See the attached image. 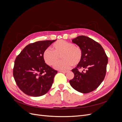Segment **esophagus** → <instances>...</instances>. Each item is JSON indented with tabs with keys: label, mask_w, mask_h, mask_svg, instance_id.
Returning <instances> with one entry per match:
<instances>
[{
	"label": "esophagus",
	"mask_w": 122,
	"mask_h": 122,
	"mask_svg": "<svg viewBox=\"0 0 122 122\" xmlns=\"http://www.w3.org/2000/svg\"><path fill=\"white\" fill-rule=\"evenodd\" d=\"M59 72H61V73H66L68 72V71H62V70H60V71H59Z\"/></svg>",
	"instance_id": "1"
}]
</instances>
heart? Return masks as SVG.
<instances>
[{
  "mask_svg": "<svg viewBox=\"0 0 122 122\" xmlns=\"http://www.w3.org/2000/svg\"><path fill=\"white\" fill-rule=\"evenodd\" d=\"M62 55L64 60L57 61ZM43 57L46 63L49 66L54 65L56 69L65 70L69 69L73 65L76 66L81 61L82 51L78 46L64 40H58L52 45V50L47 49L43 53Z\"/></svg>",
  "mask_w": 122,
  "mask_h": 122,
  "instance_id": "b5f03b06",
  "label": "heart"
}]
</instances>
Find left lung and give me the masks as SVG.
<instances>
[{"mask_svg":"<svg viewBox=\"0 0 122 122\" xmlns=\"http://www.w3.org/2000/svg\"><path fill=\"white\" fill-rule=\"evenodd\" d=\"M82 51L81 61L72 70L74 78L69 81L71 86L86 94L95 90L104 80L108 57L102 46L87 36H80L72 40ZM82 69V71L79 70Z\"/></svg>","mask_w":122,"mask_h":122,"instance_id":"1","label":"left lung"}]
</instances>
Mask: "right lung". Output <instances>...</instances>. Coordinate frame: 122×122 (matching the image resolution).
Instances as JSON below:
<instances>
[{
	"label": "right lung",
	"mask_w": 122,
	"mask_h": 122,
	"mask_svg": "<svg viewBox=\"0 0 122 122\" xmlns=\"http://www.w3.org/2000/svg\"><path fill=\"white\" fill-rule=\"evenodd\" d=\"M56 40L29 44L16 58L13 76L18 86L25 94L32 97L41 96L52 86L57 71L45 63L43 53Z\"/></svg>",
	"instance_id": "1"
}]
</instances>
